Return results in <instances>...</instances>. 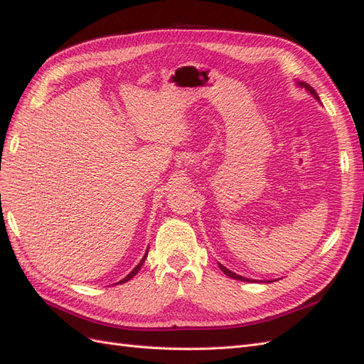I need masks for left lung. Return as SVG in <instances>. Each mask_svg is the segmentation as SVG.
Segmentation results:
<instances>
[{
  "instance_id": "obj_1",
  "label": "left lung",
  "mask_w": 364,
  "mask_h": 364,
  "mask_svg": "<svg viewBox=\"0 0 364 364\" xmlns=\"http://www.w3.org/2000/svg\"><path fill=\"white\" fill-rule=\"evenodd\" d=\"M299 85L301 86H304L305 87V90H308V91H310L311 92V95L313 97H316L317 98V100H318V95H317V92L313 90V87L310 86V85H308V83H301L299 82ZM218 266H220V269H222V272L225 273V274H228V277L229 278H234V279H238V281H247V282H255V281H250V279H247V278H243V277H240V274H237V273H234V272H230V270H228L225 266H222V264H218Z\"/></svg>"
}]
</instances>
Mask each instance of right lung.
Returning <instances> with one entry per match:
<instances>
[{
    "instance_id": "add662e5",
    "label": "right lung",
    "mask_w": 364,
    "mask_h": 364,
    "mask_svg": "<svg viewBox=\"0 0 364 364\" xmlns=\"http://www.w3.org/2000/svg\"><path fill=\"white\" fill-rule=\"evenodd\" d=\"M146 258H147V252H146V255H144V257H142V259H141V261H139V264H138V266H136V267H135V269H134V270H132V272H130V273H129V274H127V277H126V278H124V279H121V281H119V284H124V282H127V281H129V279H132V278H134V277H135V274H136V273H138V270H139V269H141V266H142V264H144V261H146ZM117 284H118V282H117Z\"/></svg>"
}]
</instances>
